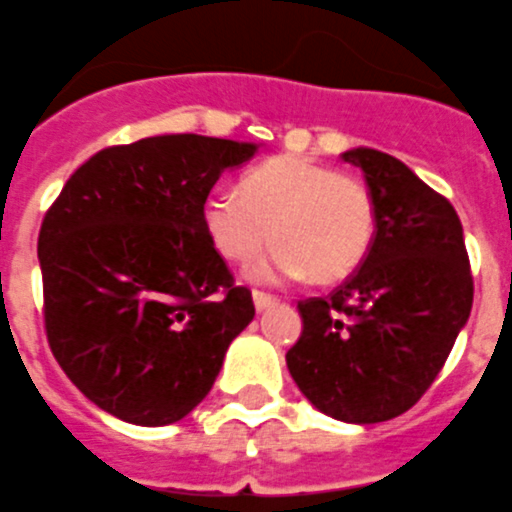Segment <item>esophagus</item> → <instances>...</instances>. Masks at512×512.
Segmentation results:
<instances>
[{
    "label": "esophagus",
    "mask_w": 512,
    "mask_h": 512,
    "mask_svg": "<svg viewBox=\"0 0 512 512\" xmlns=\"http://www.w3.org/2000/svg\"><path fill=\"white\" fill-rule=\"evenodd\" d=\"M252 300H255L257 311H265V308H271L273 303H279V298H276V295H268V292H260V290L252 292Z\"/></svg>",
    "instance_id": "obj_1"
}]
</instances>
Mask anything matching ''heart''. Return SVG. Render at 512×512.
Wrapping results in <instances>:
<instances>
[{"instance_id": "obj_1", "label": "heart", "mask_w": 512, "mask_h": 512, "mask_svg": "<svg viewBox=\"0 0 512 512\" xmlns=\"http://www.w3.org/2000/svg\"><path fill=\"white\" fill-rule=\"evenodd\" d=\"M201 220L225 260L249 263L268 239L279 241L252 268L257 282H292L311 273L335 284L360 271L376 241V201L360 179L322 163L276 158L247 171L236 190H214Z\"/></svg>"}]
</instances>
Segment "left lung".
Returning <instances> with one entry per match:
<instances>
[{"mask_svg":"<svg viewBox=\"0 0 512 512\" xmlns=\"http://www.w3.org/2000/svg\"><path fill=\"white\" fill-rule=\"evenodd\" d=\"M376 201V241L327 298L300 300L303 333L287 368L319 411L349 424L389 421L419 403L473 308L459 214L403 161L357 147Z\"/></svg>","mask_w":512,"mask_h":512,"instance_id":"left-lung-1","label":"left lung"}]
</instances>
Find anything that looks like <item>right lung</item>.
Segmentation results:
<instances>
[{"label":"right lung","mask_w":512,"mask_h":512,"mask_svg":"<svg viewBox=\"0 0 512 512\" xmlns=\"http://www.w3.org/2000/svg\"><path fill=\"white\" fill-rule=\"evenodd\" d=\"M257 144L166 134L85 161L37 241L45 333L69 381L139 427L185 419L255 317L214 249L201 206Z\"/></svg>","instance_id":"right-lung-1"}]
</instances>
